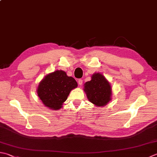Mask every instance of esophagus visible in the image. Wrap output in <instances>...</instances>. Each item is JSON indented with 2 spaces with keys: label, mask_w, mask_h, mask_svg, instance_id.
<instances>
[{
  "label": "esophagus",
  "mask_w": 157,
  "mask_h": 157,
  "mask_svg": "<svg viewBox=\"0 0 157 157\" xmlns=\"http://www.w3.org/2000/svg\"><path fill=\"white\" fill-rule=\"evenodd\" d=\"M82 84H83V80L81 79H79L78 80V84L81 86V85H82Z\"/></svg>",
  "instance_id": "34e87169"
}]
</instances>
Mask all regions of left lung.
<instances>
[{"label":"left lung","mask_w":157,"mask_h":157,"mask_svg":"<svg viewBox=\"0 0 157 157\" xmlns=\"http://www.w3.org/2000/svg\"><path fill=\"white\" fill-rule=\"evenodd\" d=\"M84 91L89 101L97 106L105 105L111 100V86L101 73H94L91 80L85 83Z\"/></svg>","instance_id":"1"}]
</instances>
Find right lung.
<instances>
[{"label": "right lung", "instance_id": "1", "mask_svg": "<svg viewBox=\"0 0 157 157\" xmlns=\"http://www.w3.org/2000/svg\"><path fill=\"white\" fill-rule=\"evenodd\" d=\"M78 86L72 77L63 71H56L46 75L39 83L37 94L44 105L52 109H59L68 97L71 90Z\"/></svg>", "mask_w": 157, "mask_h": 157}]
</instances>
